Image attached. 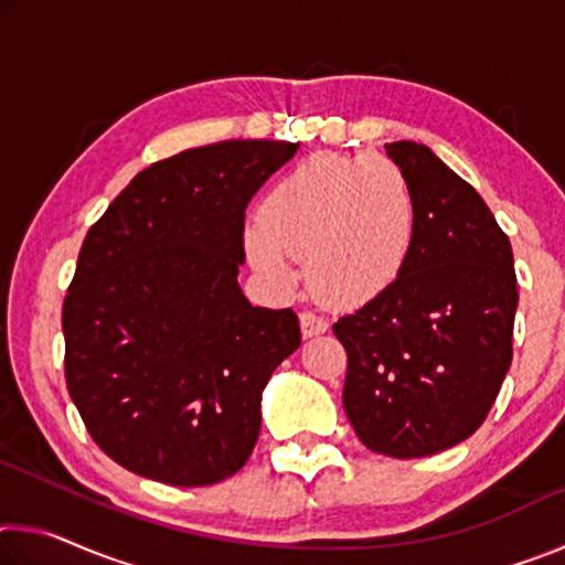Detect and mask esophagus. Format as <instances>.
<instances>
[{
  "label": "esophagus",
  "instance_id": "34e87169",
  "mask_svg": "<svg viewBox=\"0 0 565 565\" xmlns=\"http://www.w3.org/2000/svg\"><path fill=\"white\" fill-rule=\"evenodd\" d=\"M301 333L303 337H319V333H323L329 329V321L319 317V313L313 311H301Z\"/></svg>",
  "mask_w": 565,
  "mask_h": 565
}]
</instances>
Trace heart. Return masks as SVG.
Segmentation results:
<instances>
[{"instance_id": "heart-1", "label": "heart", "mask_w": 565, "mask_h": 565, "mask_svg": "<svg viewBox=\"0 0 565 565\" xmlns=\"http://www.w3.org/2000/svg\"><path fill=\"white\" fill-rule=\"evenodd\" d=\"M418 234L414 186L386 157L313 154L276 181L246 228L262 271L289 284L306 259L323 299L359 306L404 274Z\"/></svg>"}]
</instances>
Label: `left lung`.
<instances>
[{"label":"left lung","mask_w":565,"mask_h":565,"mask_svg":"<svg viewBox=\"0 0 565 565\" xmlns=\"http://www.w3.org/2000/svg\"><path fill=\"white\" fill-rule=\"evenodd\" d=\"M418 202L404 274L333 323L349 356L343 408L361 444L420 458L466 441L511 366L513 252L478 191L426 145L391 141Z\"/></svg>","instance_id":"8db88e82"}]
</instances>
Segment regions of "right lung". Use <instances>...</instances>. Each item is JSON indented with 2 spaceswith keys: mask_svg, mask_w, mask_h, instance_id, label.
<instances>
[{
  "mask_svg": "<svg viewBox=\"0 0 565 565\" xmlns=\"http://www.w3.org/2000/svg\"><path fill=\"white\" fill-rule=\"evenodd\" d=\"M296 149L232 139L157 161L84 238L62 309L66 386L127 471L189 489L252 456L262 394L301 331L238 286L244 212Z\"/></svg>",
  "mask_w": 565,
  "mask_h": 565,
  "instance_id": "obj_1",
  "label": "right lung"
}]
</instances>
